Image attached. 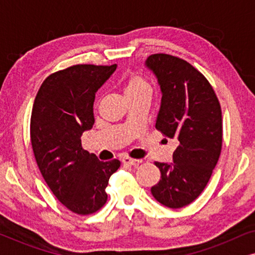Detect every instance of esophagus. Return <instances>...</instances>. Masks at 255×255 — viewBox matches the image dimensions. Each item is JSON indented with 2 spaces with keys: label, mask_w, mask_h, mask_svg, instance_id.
Wrapping results in <instances>:
<instances>
[{
  "label": "esophagus",
  "mask_w": 255,
  "mask_h": 255,
  "mask_svg": "<svg viewBox=\"0 0 255 255\" xmlns=\"http://www.w3.org/2000/svg\"><path fill=\"white\" fill-rule=\"evenodd\" d=\"M123 161L124 165H128V166H138L139 163L141 162V160L139 159H132V158H128V156H127V158H123Z\"/></svg>",
  "instance_id": "obj_1"
}]
</instances>
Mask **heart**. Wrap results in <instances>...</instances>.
<instances>
[{
	"label": "heart",
	"instance_id": "heart-1",
	"mask_svg": "<svg viewBox=\"0 0 255 255\" xmlns=\"http://www.w3.org/2000/svg\"><path fill=\"white\" fill-rule=\"evenodd\" d=\"M125 95H132V94H138L141 92H151V86L149 82L144 76L139 74H130L124 81Z\"/></svg>",
	"mask_w": 255,
	"mask_h": 255
}]
</instances>
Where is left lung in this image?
<instances>
[{
    "label": "left lung",
    "mask_w": 255,
    "mask_h": 255,
    "mask_svg": "<svg viewBox=\"0 0 255 255\" xmlns=\"http://www.w3.org/2000/svg\"><path fill=\"white\" fill-rule=\"evenodd\" d=\"M146 65L162 93L156 130L179 141L172 163L154 162L161 177L151 193L165 207L180 209L200 196L218 162L223 144L221 104L207 78L183 59L155 53Z\"/></svg>",
    "instance_id": "left-lung-1"
}]
</instances>
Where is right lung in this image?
<instances>
[{
	"label": "right lung",
	"instance_id": "1",
	"mask_svg": "<svg viewBox=\"0 0 255 255\" xmlns=\"http://www.w3.org/2000/svg\"><path fill=\"white\" fill-rule=\"evenodd\" d=\"M117 65H73L52 73L34 99L30 139L38 168L68 210L92 215L106 204V188L121 161H100L83 149L81 135L93 128L95 93Z\"/></svg>",
	"mask_w": 255,
	"mask_h": 255
}]
</instances>
